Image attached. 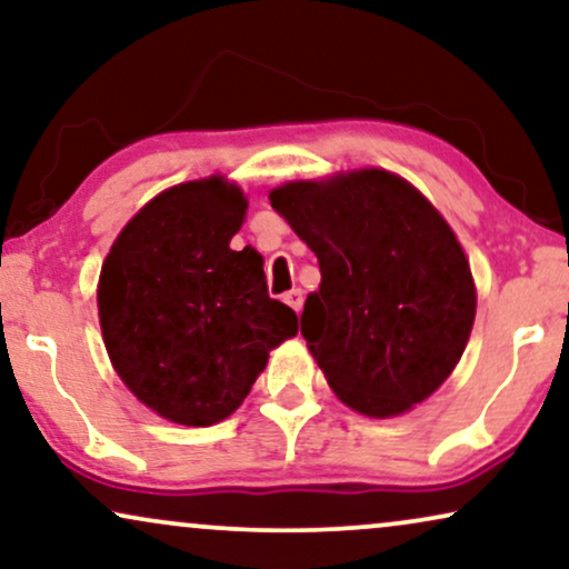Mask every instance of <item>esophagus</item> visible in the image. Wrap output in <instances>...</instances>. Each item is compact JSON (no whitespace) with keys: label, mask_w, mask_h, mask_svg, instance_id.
Returning a JSON list of instances; mask_svg holds the SVG:
<instances>
[{"label":"esophagus","mask_w":569,"mask_h":569,"mask_svg":"<svg viewBox=\"0 0 569 569\" xmlns=\"http://www.w3.org/2000/svg\"><path fill=\"white\" fill-rule=\"evenodd\" d=\"M283 301H286V305H289V307L293 309V312L299 315V312H301V305H305V293H301L299 289H293V291L286 293Z\"/></svg>","instance_id":"34e87169"}]
</instances>
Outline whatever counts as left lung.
Instances as JSON below:
<instances>
[{"label":"left lung","mask_w":569,"mask_h":569,"mask_svg":"<svg viewBox=\"0 0 569 569\" xmlns=\"http://www.w3.org/2000/svg\"><path fill=\"white\" fill-rule=\"evenodd\" d=\"M270 204L320 262L301 336L349 409L405 415L451 376L470 341V260L422 191L383 168L286 181Z\"/></svg>","instance_id":"obj_1"}]
</instances>
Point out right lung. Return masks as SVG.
I'll list each match as a JSON object with an SVG mask.
<instances>
[{
	"label": "right lung",
	"instance_id": "1",
	"mask_svg": "<svg viewBox=\"0 0 569 569\" xmlns=\"http://www.w3.org/2000/svg\"><path fill=\"white\" fill-rule=\"evenodd\" d=\"M247 207L220 172L170 186L126 222L99 272L107 357L176 426L231 417L270 351L299 333L297 312L268 297L260 251L231 249Z\"/></svg>",
	"mask_w": 569,
	"mask_h": 569
}]
</instances>
